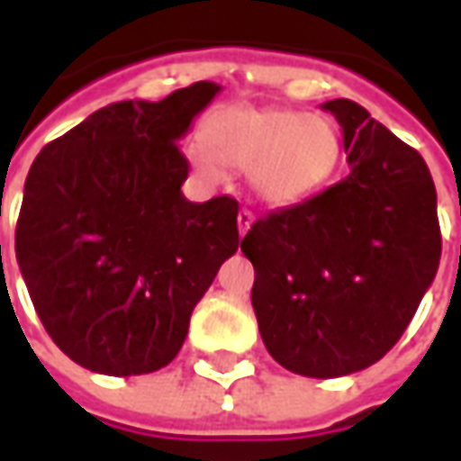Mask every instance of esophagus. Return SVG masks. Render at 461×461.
Instances as JSON below:
<instances>
[{"label":"esophagus","instance_id":"1","mask_svg":"<svg viewBox=\"0 0 461 461\" xmlns=\"http://www.w3.org/2000/svg\"><path fill=\"white\" fill-rule=\"evenodd\" d=\"M251 221H254V214H251L249 210H240V214H237V227H240L241 237H244V234L249 231Z\"/></svg>","mask_w":461,"mask_h":461}]
</instances>
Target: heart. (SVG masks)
Returning <instances> with one entry per match:
<instances>
[{
  "label": "heart",
  "instance_id": "b5f03b06",
  "mask_svg": "<svg viewBox=\"0 0 461 461\" xmlns=\"http://www.w3.org/2000/svg\"><path fill=\"white\" fill-rule=\"evenodd\" d=\"M202 135L207 150H192L194 170L207 180H220V167L249 170L254 194L274 207L316 194L340 158L336 122L291 108H221Z\"/></svg>",
  "mask_w": 461,
  "mask_h": 461
}]
</instances>
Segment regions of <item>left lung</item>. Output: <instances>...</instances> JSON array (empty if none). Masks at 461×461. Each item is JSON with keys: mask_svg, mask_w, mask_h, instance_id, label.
I'll return each instance as SVG.
<instances>
[{"mask_svg": "<svg viewBox=\"0 0 461 461\" xmlns=\"http://www.w3.org/2000/svg\"><path fill=\"white\" fill-rule=\"evenodd\" d=\"M343 128L350 175L251 224V306L271 357L306 377H340L395 346L435 281L442 234L422 155L363 105L323 104Z\"/></svg>", "mask_w": 461, "mask_h": 461, "instance_id": "left-lung-1", "label": "left lung"}]
</instances>
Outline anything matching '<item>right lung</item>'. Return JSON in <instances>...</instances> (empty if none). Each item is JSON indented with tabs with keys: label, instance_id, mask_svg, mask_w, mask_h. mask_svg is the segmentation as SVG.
<instances>
[{
	"label": "right lung",
	"instance_id": "right-lung-1",
	"mask_svg": "<svg viewBox=\"0 0 461 461\" xmlns=\"http://www.w3.org/2000/svg\"><path fill=\"white\" fill-rule=\"evenodd\" d=\"M221 88L121 101L49 142L26 175L16 261L46 333L78 366L142 375L180 353L192 309L240 247L231 197L182 194L180 138Z\"/></svg>",
	"mask_w": 461,
	"mask_h": 461
}]
</instances>
